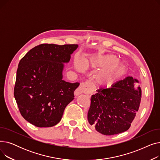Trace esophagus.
<instances>
[{
  "label": "esophagus",
  "mask_w": 160,
  "mask_h": 160,
  "mask_svg": "<svg viewBox=\"0 0 160 160\" xmlns=\"http://www.w3.org/2000/svg\"><path fill=\"white\" fill-rule=\"evenodd\" d=\"M82 93H85L88 95L92 93L91 84L89 82L81 83L80 86L74 91V95L76 96H78Z\"/></svg>",
  "instance_id": "1"
}]
</instances>
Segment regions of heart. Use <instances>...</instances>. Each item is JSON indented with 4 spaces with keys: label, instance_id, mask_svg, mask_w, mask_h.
Segmentation results:
<instances>
[{
    "label": "heart",
    "instance_id": "1",
    "mask_svg": "<svg viewBox=\"0 0 160 160\" xmlns=\"http://www.w3.org/2000/svg\"><path fill=\"white\" fill-rule=\"evenodd\" d=\"M75 69L83 71L85 67L92 69H100L95 75V82L103 87H110L117 80L122 72L124 66L115 55H95L84 63L79 58L74 60Z\"/></svg>",
    "mask_w": 160,
    "mask_h": 160
}]
</instances>
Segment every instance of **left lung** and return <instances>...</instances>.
<instances>
[{
  "instance_id": "left-lung-1",
  "label": "left lung",
  "mask_w": 160,
  "mask_h": 160,
  "mask_svg": "<svg viewBox=\"0 0 160 160\" xmlns=\"http://www.w3.org/2000/svg\"><path fill=\"white\" fill-rule=\"evenodd\" d=\"M141 89L139 81L127 77L110 88H100L91 96L88 120L92 128L106 136L129 129L139 110Z\"/></svg>"
}]
</instances>
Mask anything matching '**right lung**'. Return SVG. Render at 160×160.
I'll return each instance as SVG.
<instances>
[{
	"mask_svg": "<svg viewBox=\"0 0 160 160\" xmlns=\"http://www.w3.org/2000/svg\"><path fill=\"white\" fill-rule=\"evenodd\" d=\"M78 45L41 44L19 62L14 97L23 118L37 127H51L62 119L80 83L63 80L64 63Z\"/></svg>",
	"mask_w": 160,
	"mask_h": 160,
	"instance_id": "1",
	"label": "right lung"
}]
</instances>
